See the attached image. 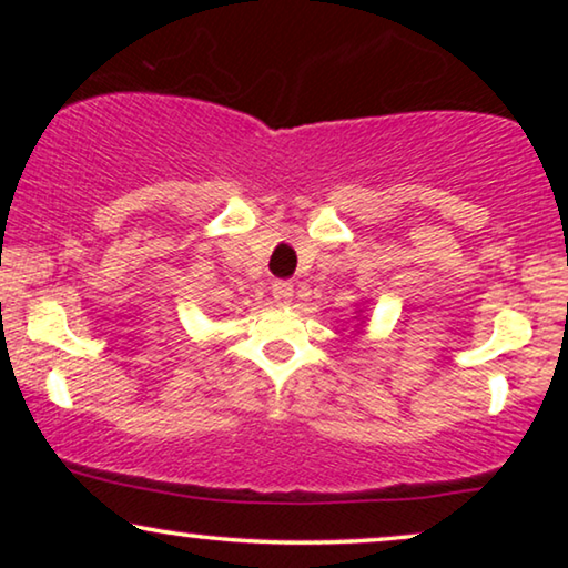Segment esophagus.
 <instances>
[{"label":"esophagus","mask_w":568,"mask_h":568,"mask_svg":"<svg viewBox=\"0 0 568 568\" xmlns=\"http://www.w3.org/2000/svg\"><path fill=\"white\" fill-rule=\"evenodd\" d=\"M271 294H274V302L278 307H286L294 297V284L292 282H274V290H271Z\"/></svg>","instance_id":"esophagus-1"}]
</instances>
